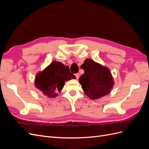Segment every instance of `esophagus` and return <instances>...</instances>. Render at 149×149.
<instances>
[{
  "mask_svg": "<svg viewBox=\"0 0 149 149\" xmlns=\"http://www.w3.org/2000/svg\"><path fill=\"white\" fill-rule=\"evenodd\" d=\"M75 76H76V79H79V74L78 73L75 74Z\"/></svg>",
  "mask_w": 149,
  "mask_h": 149,
  "instance_id": "esophagus-1",
  "label": "esophagus"
}]
</instances>
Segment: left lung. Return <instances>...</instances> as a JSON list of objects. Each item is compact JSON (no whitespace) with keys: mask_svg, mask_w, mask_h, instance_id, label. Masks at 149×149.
<instances>
[{"mask_svg":"<svg viewBox=\"0 0 149 149\" xmlns=\"http://www.w3.org/2000/svg\"><path fill=\"white\" fill-rule=\"evenodd\" d=\"M81 68L84 73L79 81L84 92L91 100H97L111 92L114 81L107 68L90 59L86 60Z\"/></svg>","mask_w":149,"mask_h":149,"instance_id":"obj_1","label":"left lung"}]
</instances>
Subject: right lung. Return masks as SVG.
<instances>
[{
	"mask_svg": "<svg viewBox=\"0 0 149 149\" xmlns=\"http://www.w3.org/2000/svg\"><path fill=\"white\" fill-rule=\"evenodd\" d=\"M69 67L61 62L53 61L43 71L38 73L35 80V86L48 97H55L63 88L65 81L75 79Z\"/></svg>",
	"mask_w": 149,
	"mask_h": 149,
	"instance_id": "right-lung-1",
	"label": "right lung"
}]
</instances>
